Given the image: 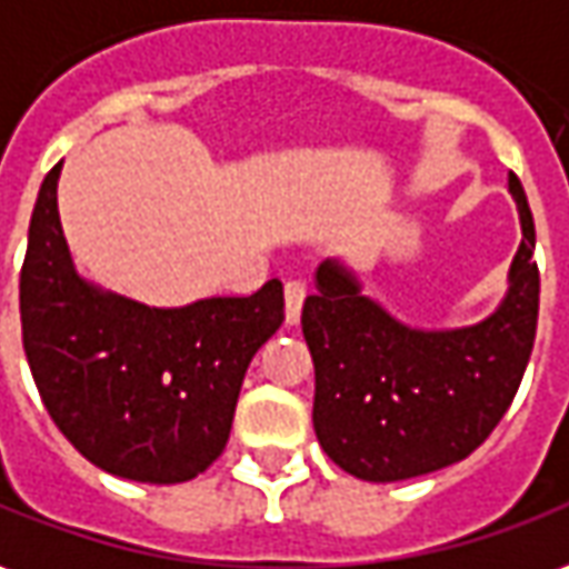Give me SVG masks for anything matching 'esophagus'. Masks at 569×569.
<instances>
[{
	"mask_svg": "<svg viewBox=\"0 0 569 569\" xmlns=\"http://www.w3.org/2000/svg\"><path fill=\"white\" fill-rule=\"evenodd\" d=\"M303 300H307V281L303 278H288L284 281V316H288L291 325L300 319Z\"/></svg>",
	"mask_w": 569,
	"mask_h": 569,
	"instance_id": "34e87169",
	"label": "esophagus"
}]
</instances>
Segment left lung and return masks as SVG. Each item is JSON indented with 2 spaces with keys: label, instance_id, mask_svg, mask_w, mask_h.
<instances>
[{
  "label": "left lung",
  "instance_id": "left-lung-1",
  "mask_svg": "<svg viewBox=\"0 0 569 569\" xmlns=\"http://www.w3.org/2000/svg\"><path fill=\"white\" fill-rule=\"evenodd\" d=\"M508 188L523 241L511 291L487 322L415 331L368 300L340 262L319 266L300 325L316 366L312 427L337 468L371 483L440 471L471 456L508 411L539 319L530 203L515 172Z\"/></svg>",
  "mask_w": 569,
  "mask_h": 569
}]
</instances>
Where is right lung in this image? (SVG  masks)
Returning a JSON list of instances; mask_svg holds the SVG:
<instances>
[{"label":"right lung","instance_id":"right-lung-1","mask_svg":"<svg viewBox=\"0 0 569 569\" xmlns=\"http://www.w3.org/2000/svg\"><path fill=\"white\" fill-rule=\"evenodd\" d=\"M54 163L42 179L21 266L23 352L42 406L96 468L186 483L226 449L244 371L278 325L284 288L154 309L86 284L58 219Z\"/></svg>","mask_w":569,"mask_h":569}]
</instances>
